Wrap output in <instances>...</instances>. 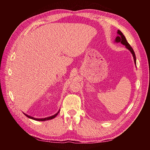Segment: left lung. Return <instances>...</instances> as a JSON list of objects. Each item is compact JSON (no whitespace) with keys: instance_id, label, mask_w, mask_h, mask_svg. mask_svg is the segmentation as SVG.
I'll use <instances>...</instances> for the list:
<instances>
[{"instance_id":"obj_1","label":"left lung","mask_w":150,"mask_h":150,"mask_svg":"<svg viewBox=\"0 0 150 150\" xmlns=\"http://www.w3.org/2000/svg\"><path fill=\"white\" fill-rule=\"evenodd\" d=\"M117 34H118V36H116V38L115 42H116V43L120 42L122 44H123L124 45H125L127 49H128L129 51H130V52L132 53V54L133 57H134V63H135V64L136 65V55H135V53H134V52L133 49L130 46V45L128 44V42H127V40L126 39L125 36H124L122 33L119 30H118Z\"/></svg>"}]
</instances>
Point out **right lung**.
<instances>
[{"label": "right lung", "instance_id": "obj_1", "mask_svg": "<svg viewBox=\"0 0 150 150\" xmlns=\"http://www.w3.org/2000/svg\"><path fill=\"white\" fill-rule=\"evenodd\" d=\"M59 110L57 112L56 114H55L53 116H49V117H46V118H34V117H32V116H30L29 115H26V114H24V115H26L28 118H29L30 119H32V120H38V121H45V120H52V119L54 118L55 117H56V116L58 115V113H59Z\"/></svg>", "mask_w": 150, "mask_h": 150}]
</instances>
